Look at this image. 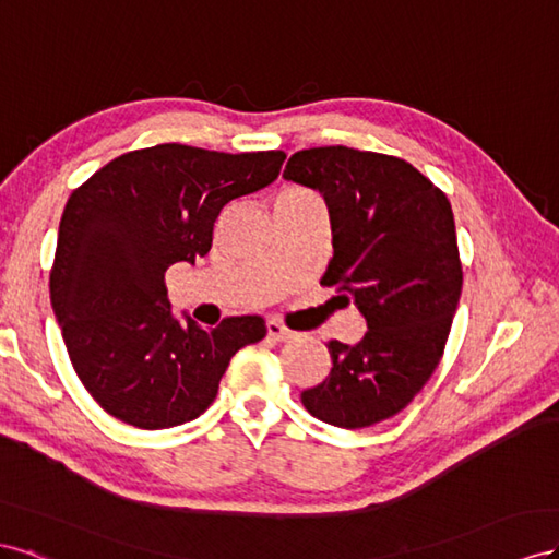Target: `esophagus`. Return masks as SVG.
I'll use <instances>...</instances> for the list:
<instances>
[{
	"label": "esophagus",
	"mask_w": 559,
	"mask_h": 559,
	"mask_svg": "<svg viewBox=\"0 0 559 559\" xmlns=\"http://www.w3.org/2000/svg\"><path fill=\"white\" fill-rule=\"evenodd\" d=\"M266 337L271 342H290L295 337V332L285 328L281 321H269L266 323Z\"/></svg>",
	"instance_id": "34e87169"
}]
</instances>
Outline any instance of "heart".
I'll list each match as a JSON object with an SVG mask.
<instances>
[{
    "label": "heart",
    "mask_w": 559,
    "mask_h": 559,
    "mask_svg": "<svg viewBox=\"0 0 559 559\" xmlns=\"http://www.w3.org/2000/svg\"><path fill=\"white\" fill-rule=\"evenodd\" d=\"M285 194H290V197H311L309 191H305V189H297V187L288 189V191H285Z\"/></svg>",
    "instance_id": "heart-1"
}]
</instances>
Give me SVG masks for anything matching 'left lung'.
Masks as SVG:
<instances>
[{
	"label": "left lung",
	"instance_id": "obj_1",
	"mask_svg": "<svg viewBox=\"0 0 559 559\" xmlns=\"http://www.w3.org/2000/svg\"><path fill=\"white\" fill-rule=\"evenodd\" d=\"M283 178L323 194L334 252L321 285L354 297L368 321L358 344L328 342L332 370L301 403L350 430L391 419L450 337L464 285L452 205L403 158L344 145L295 152Z\"/></svg>",
	"mask_w": 559,
	"mask_h": 559
}]
</instances>
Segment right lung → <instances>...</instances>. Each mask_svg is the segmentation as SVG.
<instances>
[{
    "label": "right lung",
    "instance_id": "obj_1",
    "mask_svg": "<svg viewBox=\"0 0 559 559\" xmlns=\"http://www.w3.org/2000/svg\"><path fill=\"white\" fill-rule=\"evenodd\" d=\"M285 154H225L166 142L117 156L62 211L51 305L84 389L107 414L158 430L215 401L236 350L258 344L260 316L203 330L170 311V264L209 254L227 203L274 182Z\"/></svg>",
    "mask_w": 559,
    "mask_h": 559
}]
</instances>
